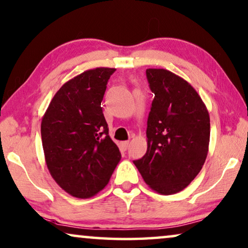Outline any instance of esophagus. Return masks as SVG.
<instances>
[{
    "mask_svg": "<svg viewBox=\"0 0 248 248\" xmlns=\"http://www.w3.org/2000/svg\"><path fill=\"white\" fill-rule=\"evenodd\" d=\"M128 146H130V142L125 141V142H122V143H121V149L123 150V151H126Z\"/></svg>",
    "mask_w": 248,
    "mask_h": 248,
    "instance_id": "obj_1",
    "label": "esophagus"
}]
</instances>
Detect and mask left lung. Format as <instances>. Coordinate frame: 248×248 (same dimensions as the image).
<instances>
[{
    "label": "left lung",
    "instance_id": "left-lung-1",
    "mask_svg": "<svg viewBox=\"0 0 248 248\" xmlns=\"http://www.w3.org/2000/svg\"><path fill=\"white\" fill-rule=\"evenodd\" d=\"M154 99L148 118V150L134 161L143 180L161 195L184 190L206 161L209 113L196 89L167 69H146Z\"/></svg>",
    "mask_w": 248,
    "mask_h": 248
}]
</instances>
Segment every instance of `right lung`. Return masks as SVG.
<instances>
[{
    "instance_id": "right-lung-1",
    "label": "right lung",
    "mask_w": 248,
    "mask_h": 248,
    "mask_svg": "<svg viewBox=\"0 0 248 248\" xmlns=\"http://www.w3.org/2000/svg\"><path fill=\"white\" fill-rule=\"evenodd\" d=\"M115 70L98 67L71 78L56 93L42 117L46 167L60 188L76 198L97 195L121 160L100 107Z\"/></svg>"
}]
</instances>
